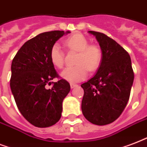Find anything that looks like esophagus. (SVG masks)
<instances>
[{
	"mask_svg": "<svg viewBox=\"0 0 147 147\" xmlns=\"http://www.w3.org/2000/svg\"><path fill=\"white\" fill-rule=\"evenodd\" d=\"M77 86V84H73V83L70 84V87H71V88H74V87H75V86Z\"/></svg>",
	"mask_w": 147,
	"mask_h": 147,
	"instance_id": "esophagus-1",
	"label": "esophagus"
}]
</instances>
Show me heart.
Listing matches in <instances>:
<instances>
[{"mask_svg":"<svg viewBox=\"0 0 147 147\" xmlns=\"http://www.w3.org/2000/svg\"><path fill=\"white\" fill-rule=\"evenodd\" d=\"M64 45L69 51H77L74 67H68L61 73V77L69 82H79L87 76V69L94 72L100 67L103 61V51L96 44H89L85 36L76 34L64 40ZM51 63L58 69L64 65V53L61 46L56 43L51 47L49 53Z\"/></svg>","mask_w":147,"mask_h":147,"instance_id":"1","label":"heart"}]
</instances>
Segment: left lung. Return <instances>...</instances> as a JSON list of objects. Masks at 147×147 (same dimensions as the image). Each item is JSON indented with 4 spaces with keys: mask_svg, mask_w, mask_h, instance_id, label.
<instances>
[{
    "mask_svg": "<svg viewBox=\"0 0 147 147\" xmlns=\"http://www.w3.org/2000/svg\"><path fill=\"white\" fill-rule=\"evenodd\" d=\"M103 51V61L96 75L81 85V109L93 124L111 123L127 106L134 83V73L129 53L114 40L103 33L90 30Z\"/></svg>",
    "mask_w": 147,
    "mask_h": 147,
    "instance_id": "obj_1",
    "label": "left lung"
}]
</instances>
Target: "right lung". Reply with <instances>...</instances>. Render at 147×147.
Returning <instances> with one entry per match:
<instances>
[{"label":"right lung","instance_id":"1","mask_svg":"<svg viewBox=\"0 0 147 147\" xmlns=\"http://www.w3.org/2000/svg\"><path fill=\"white\" fill-rule=\"evenodd\" d=\"M63 34V30H53L37 35L20 47L11 63L10 85L17 107L37 127H51L59 121L63 99L70 90L64 79L51 82L59 75L50 60V50ZM51 84V89H47Z\"/></svg>","mask_w":147,"mask_h":147}]
</instances>
